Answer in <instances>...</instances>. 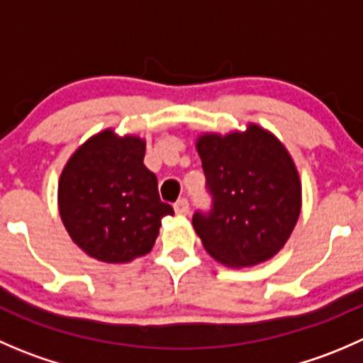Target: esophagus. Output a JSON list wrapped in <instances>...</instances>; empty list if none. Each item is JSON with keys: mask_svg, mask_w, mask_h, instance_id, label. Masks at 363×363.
<instances>
[{"mask_svg": "<svg viewBox=\"0 0 363 363\" xmlns=\"http://www.w3.org/2000/svg\"><path fill=\"white\" fill-rule=\"evenodd\" d=\"M174 211H175V214L188 216L189 214V202L186 199L177 200V202L174 203Z\"/></svg>", "mask_w": 363, "mask_h": 363, "instance_id": "1", "label": "esophagus"}]
</instances>
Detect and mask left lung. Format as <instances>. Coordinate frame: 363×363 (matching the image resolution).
Instances as JSON below:
<instances>
[{
  "instance_id": "left-lung-1",
  "label": "left lung",
  "mask_w": 363,
  "mask_h": 363,
  "mask_svg": "<svg viewBox=\"0 0 363 363\" xmlns=\"http://www.w3.org/2000/svg\"><path fill=\"white\" fill-rule=\"evenodd\" d=\"M212 211L196 212L193 228L205 251L232 269L255 267L277 255L290 239L302 182L283 142L259 124L196 137Z\"/></svg>"
}]
</instances>
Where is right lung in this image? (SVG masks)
Wrapping results in <instances>:
<instances>
[{
  "mask_svg": "<svg viewBox=\"0 0 363 363\" xmlns=\"http://www.w3.org/2000/svg\"><path fill=\"white\" fill-rule=\"evenodd\" d=\"M145 140L112 128L87 138L57 182L61 221L73 242L104 263L145 256L174 208L160 200L158 179L144 164Z\"/></svg>",
  "mask_w": 363,
  "mask_h": 363,
  "instance_id": "obj_1",
  "label": "right lung"
}]
</instances>
